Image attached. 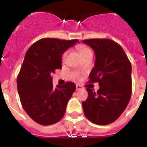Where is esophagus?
Segmentation results:
<instances>
[{"instance_id":"1","label":"esophagus","mask_w":147,"mask_h":147,"mask_svg":"<svg viewBox=\"0 0 147 147\" xmlns=\"http://www.w3.org/2000/svg\"><path fill=\"white\" fill-rule=\"evenodd\" d=\"M76 90H81L83 88L80 85H76Z\"/></svg>"}]
</instances>
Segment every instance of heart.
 <instances>
[{"label": "heart", "mask_w": 147, "mask_h": 147, "mask_svg": "<svg viewBox=\"0 0 147 147\" xmlns=\"http://www.w3.org/2000/svg\"><path fill=\"white\" fill-rule=\"evenodd\" d=\"M76 48H77V50L79 51V52H80V55H81L82 57H84V56H85L86 54H90V53H92L91 50H90V49L88 46H86V45H78ZM67 51H65V52L63 53V54H62V60H64L65 59L66 55H67Z\"/></svg>", "instance_id": "1"}]
</instances>
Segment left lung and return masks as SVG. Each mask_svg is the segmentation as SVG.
I'll return each mask as SVG.
<instances>
[{"label":"left lung","mask_w":147,"mask_h":147,"mask_svg":"<svg viewBox=\"0 0 147 147\" xmlns=\"http://www.w3.org/2000/svg\"><path fill=\"white\" fill-rule=\"evenodd\" d=\"M96 54L89 82H98L97 92L86 88L88 98L82 102L87 119L98 125H107L121 115L132 94L131 63L119 43L110 39H88L82 41Z\"/></svg>","instance_id":"obj_1"}]
</instances>
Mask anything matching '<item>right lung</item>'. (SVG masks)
Listing matches in <instances>:
<instances>
[{
    "label": "right lung",
    "instance_id": "right-lung-1",
    "mask_svg": "<svg viewBox=\"0 0 147 147\" xmlns=\"http://www.w3.org/2000/svg\"><path fill=\"white\" fill-rule=\"evenodd\" d=\"M77 42V39L42 38L27 51L17 85L22 107L37 124L51 125L64 116L76 85L68 82L54 88L51 74L62 68V54Z\"/></svg>",
    "mask_w": 147,
    "mask_h": 147
}]
</instances>
